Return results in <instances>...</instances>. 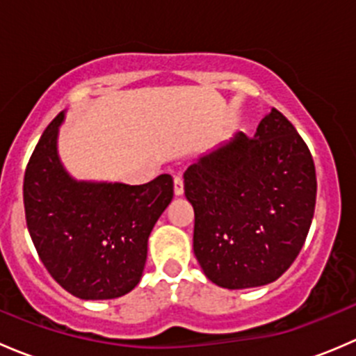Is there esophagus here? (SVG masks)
I'll list each match as a JSON object with an SVG mask.
<instances>
[{
    "label": "esophagus",
    "instance_id": "34e87169",
    "mask_svg": "<svg viewBox=\"0 0 356 356\" xmlns=\"http://www.w3.org/2000/svg\"><path fill=\"white\" fill-rule=\"evenodd\" d=\"M174 193L175 196L184 195V181H182V177H179V175L174 177Z\"/></svg>",
    "mask_w": 356,
    "mask_h": 356
}]
</instances>
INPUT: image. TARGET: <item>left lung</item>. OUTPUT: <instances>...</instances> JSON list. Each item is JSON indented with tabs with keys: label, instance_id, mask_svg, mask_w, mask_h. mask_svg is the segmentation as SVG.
I'll list each match as a JSON object with an SVG mask.
<instances>
[{
	"label": "left lung",
	"instance_id": "obj_1",
	"mask_svg": "<svg viewBox=\"0 0 356 356\" xmlns=\"http://www.w3.org/2000/svg\"><path fill=\"white\" fill-rule=\"evenodd\" d=\"M195 208L193 250L220 288L246 289L281 277L305 245L317 198L310 149L272 108L253 138L234 139L184 172Z\"/></svg>",
	"mask_w": 356,
	"mask_h": 356
}]
</instances>
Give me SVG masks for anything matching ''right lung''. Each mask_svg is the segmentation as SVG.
Returning <instances> with one entry per match:
<instances>
[{
    "mask_svg": "<svg viewBox=\"0 0 356 356\" xmlns=\"http://www.w3.org/2000/svg\"><path fill=\"white\" fill-rule=\"evenodd\" d=\"M65 113L42 132L24 177L29 234L51 277L81 300H111L141 281L148 238L174 198V181L148 184L75 181L56 139Z\"/></svg>",
    "mask_w": 356,
    "mask_h": 356,
    "instance_id": "add662e5",
    "label": "right lung"
}]
</instances>
